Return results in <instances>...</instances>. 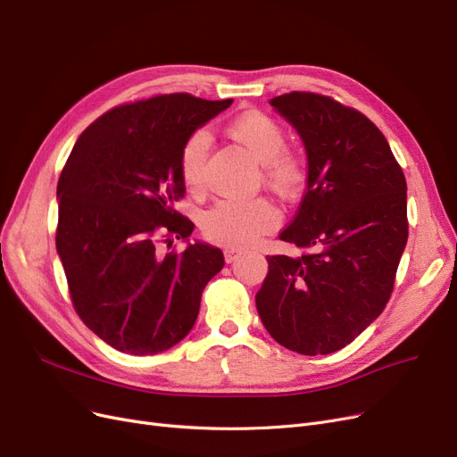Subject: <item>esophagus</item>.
Instances as JSON below:
<instances>
[{
	"label": "esophagus",
	"instance_id": "1",
	"mask_svg": "<svg viewBox=\"0 0 457 457\" xmlns=\"http://www.w3.org/2000/svg\"><path fill=\"white\" fill-rule=\"evenodd\" d=\"M244 257V253L240 251V249H234V247H227L225 249V261L228 262V264H232V262H236V261H240Z\"/></svg>",
	"mask_w": 457,
	"mask_h": 457
}]
</instances>
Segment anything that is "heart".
I'll return each mask as SVG.
<instances>
[{
  "label": "heart",
  "mask_w": 457,
  "mask_h": 457,
  "mask_svg": "<svg viewBox=\"0 0 457 457\" xmlns=\"http://www.w3.org/2000/svg\"><path fill=\"white\" fill-rule=\"evenodd\" d=\"M230 135L264 165L266 184L283 196H295L303 184V165L296 155L285 152L287 135L281 125L261 112L240 116L230 125ZM212 145L206 129L195 131L184 144L179 155V174L186 187L196 189L203 184L204 162ZM279 223V213L264 198L238 203L219 200L203 219L204 234L217 244L228 247H249L261 236L273 230Z\"/></svg>",
  "instance_id": "b5f03b06"
}]
</instances>
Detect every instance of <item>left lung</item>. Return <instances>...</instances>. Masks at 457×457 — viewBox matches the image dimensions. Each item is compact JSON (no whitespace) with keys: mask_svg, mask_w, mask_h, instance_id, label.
Listing matches in <instances>:
<instances>
[{"mask_svg":"<svg viewBox=\"0 0 457 457\" xmlns=\"http://www.w3.org/2000/svg\"><path fill=\"white\" fill-rule=\"evenodd\" d=\"M300 135L307 187L279 240L300 257H266L257 312L285 349L330 354L388 303L407 245V181L377 125L353 108L292 91L270 101Z\"/></svg>","mask_w":457,"mask_h":457,"instance_id":"1","label":"left lung"}]
</instances>
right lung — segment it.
Here are the masks:
<instances>
[{"instance_id":"1","label":"right lung","mask_w":457,"mask_h":457,"mask_svg":"<svg viewBox=\"0 0 457 457\" xmlns=\"http://www.w3.org/2000/svg\"><path fill=\"white\" fill-rule=\"evenodd\" d=\"M230 104L170 94L116 106L87 127L67 159L56 249L71 300L89 330L125 354H159L184 339L204 287L225 264L221 249L189 242L195 225L174 200L186 193V140ZM159 231L188 247L161 255Z\"/></svg>"}]
</instances>
